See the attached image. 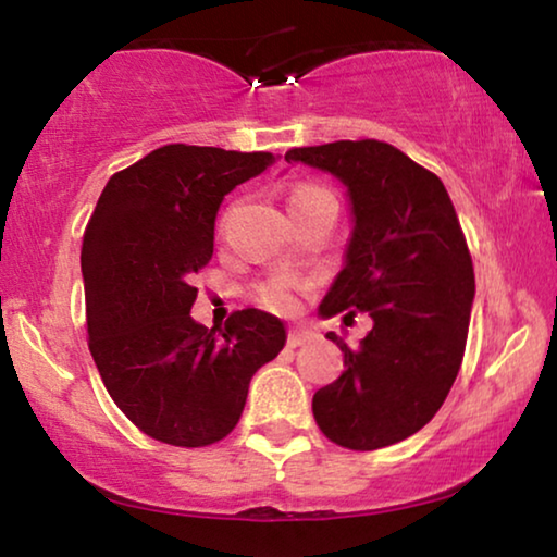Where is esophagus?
Here are the masks:
<instances>
[{
    "instance_id": "1",
    "label": "esophagus",
    "mask_w": 557,
    "mask_h": 557,
    "mask_svg": "<svg viewBox=\"0 0 557 557\" xmlns=\"http://www.w3.org/2000/svg\"><path fill=\"white\" fill-rule=\"evenodd\" d=\"M311 337H314V334H311L309 330H301V326H294V330H288V347H301V345H307V342H311Z\"/></svg>"
}]
</instances>
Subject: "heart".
I'll return each instance as SVG.
<instances>
[{"instance_id": "heart-1", "label": "heart", "mask_w": 557, "mask_h": 557, "mask_svg": "<svg viewBox=\"0 0 557 557\" xmlns=\"http://www.w3.org/2000/svg\"><path fill=\"white\" fill-rule=\"evenodd\" d=\"M314 195H330L326 189L322 187H314V185H301L294 189L292 195V202H299V200H307V197H314ZM263 301L269 304V307L273 309H292L294 307V296H292V286L286 284V281H273V284H269L263 288Z\"/></svg>"}]
</instances>
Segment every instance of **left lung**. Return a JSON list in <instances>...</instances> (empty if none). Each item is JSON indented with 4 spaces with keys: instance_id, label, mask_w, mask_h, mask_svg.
I'll use <instances>...</instances> for the list:
<instances>
[{
    "instance_id": "obj_1",
    "label": "left lung",
    "mask_w": 557,
    "mask_h": 557,
    "mask_svg": "<svg viewBox=\"0 0 557 557\" xmlns=\"http://www.w3.org/2000/svg\"><path fill=\"white\" fill-rule=\"evenodd\" d=\"M347 189L352 233L319 314L368 311L372 330L345 352V372L311 400L334 444L372 451L421 431L444 406L467 347L474 265L444 182L385 141L286 151Z\"/></svg>"
}]
</instances>
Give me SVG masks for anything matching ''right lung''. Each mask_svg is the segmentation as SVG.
Here are the masks:
<instances>
[{
    "label": "right lung",
    "instance_id": "right-lung-1",
    "mask_svg": "<svg viewBox=\"0 0 557 557\" xmlns=\"http://www.w3.org/2000/svg\"><path fill=\"white\" fill-rule=\"evenodd\" d=\"M271 162L269 151L166 144L113 174L88 220L81 271L90 355L121 413L164 444L225 438L250 377L286 345L284 322L269 311H235L212 330L189 317L220 202Z\"/></svg>",
    "mask_w": 557,
    "mask_h": 557
}]
</instances>
